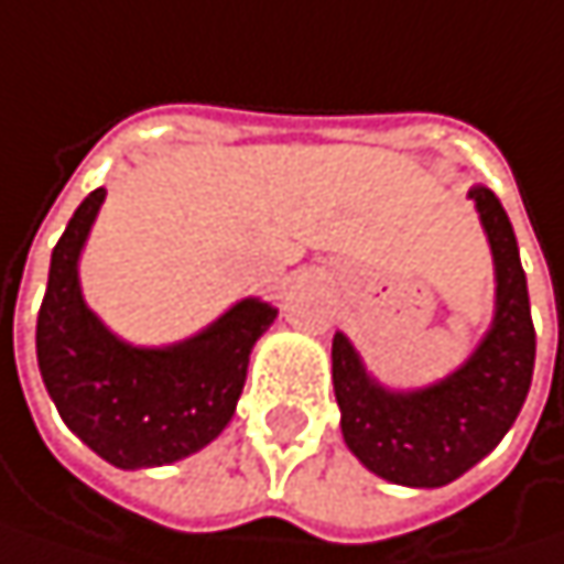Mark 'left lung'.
I'll list each match as a JSON object with an SVG mask.
<instances>
[{
	"instance_id": "obj_1",
	"label": "left lung",
	"mask_w": 564,
	"mask_h": 564,
	"mask_svg": "<svg viewBox=\"0 0 564 564\" xmlns=\"http://www.w3.org/2000/svg\"><path fill=\"white\" fill-rule=\"evenodd\" d=\"M494 261V316L475 351L426 387H387L345 333L333 338L335 403L351 455L378 478L403 487H442L462 478L517 423L536 365L527 274L500 199L468 193Z\"/></svg>"
}]
</instances>
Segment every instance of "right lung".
<instances>
[{"instance_id": "1", "label": "right lung", "mask_w": 564, "mask_h": 564, "mask_svg": "<svg viewBox=\"0 0 564 564\" xmlns=\"http://www.w3.org/2000/svg\"><path fill=\"white\" fill-rule=\"evenodd\" d=\"M102 199L99 186L79 203L51 254L37 368L67 430L99 458L122 471L161 468L229 426L251 348L278 319V306L245 296L189 338L126 341L86 306L79 286V258Z\"/></svg>"}]
</instances>
